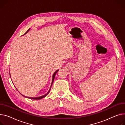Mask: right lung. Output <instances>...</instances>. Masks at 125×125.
I'll return each mask as SVG.
<instances>
[{
    "label": "right lung",
    "instance_id": "obj_1",
    "mask_svg": "<svg viewBox=\"0 0 125 125\" xmlns=\"http://www.w3.org/2000/svg\"><path fill=\"white\" fill-rule=\"evenodd\" d=\"M29 30L30 29H29L27 31V32L25 33V34H24V35H25L26 34V33L29 31ZM58 70H57V71H56L55 72V73H54V74H53V79H52V84H51V86H52V84H53V81H54V78H55V75H56V74L57 73V72H58ZM51 87H50V89H49V91L46 94H45V95H43V96H40V97H27L28 98H31V99H42V98H44V97H45L46 96H47L48 94H49V92H50V89H51ZM21 95H22V94H21ZM23 96V95H22Z\"/></svg>",
    "mask_w": 125,
    "mask_h": 125
}]
</instances>
